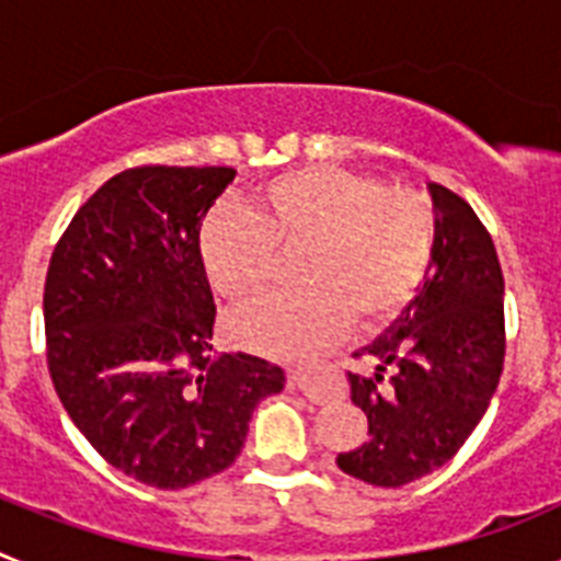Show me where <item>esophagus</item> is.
<instances>
[{
	"label": "esophagus",
	"instance_id": "34e87169",
	"mask_svg": "<svg viewBox=\"0 0 561 561\" xmlns=\"http://www.w3.org/2000/svg\"><path fill=\"white\" fill-rule=\"evenodd\" d=\"M289 379H291V385H295V388L306 396V399L317 401V404L331 396L329 381H325V370L317 368V365L314 368L289 370Z\"/></svg>",
	"mask_w": 561,
	"mask_h": 561
}]
</instances>
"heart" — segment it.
Segmentation results:
<instances>
[{
    "instance_id": "obj_1",
    "label": "heart",
    "mask_w": 561,
    "mask_h": 561,
    "mask_svg": "<svg viewBox=\"0 0 561 561\" xmlns=\"http://www.w3.org/2000/svg\"><path fill=\"white\" fill-rule=\"evenodd\" d=\"M433 238V207L413 187L309 165L264 182L247 210H213L199 255L213 289L230 304H252L275 280L280 252H304V289L230 320L238 345L300 356L334 340L351 317L359 329H374L401 314L424 284Z\"/></svg>"
}]
</instances>
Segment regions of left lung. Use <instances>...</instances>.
<instances>
[{"instance_id":"obj_1","label":"left lung","mask_w":561,"mask_h":561,"mask_svg":"<svg viewBox=\"0 0 561 561\" xmlns=\"http://www.w3.org/2000/svg\"><path fill=\"white\" fill-rule=\"evenodd\" d=\"M430 193L433 275L399 320L354 354L376 359V374H348L370 438L336 455V466L385 489L455 458L483 419L505 359L503 270L492 236L458 193L444 185Z\"/></svg>"}]
</instances>
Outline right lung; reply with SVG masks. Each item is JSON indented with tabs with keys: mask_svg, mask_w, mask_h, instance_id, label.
Masks as SVG:
<instances>
[{
	"mask_svg": "<svg viewBox=\"0 0 561 561\" xmlns=\"http://www.w3.org/2000/svg\"><path fill=\"white\" fill-rule=\"evenodd\" d=\"M232 180L225 165L121 171L78 207L47 266L53 388L103 460L157 489L225 472L257 401L286 381L261 356H207L216 304L199 232Z\"/></svg>",
	"mask_w": 561,
	"mask_h": 561,
	"instance_id": "add662e5",
	"label": "right lung"
}]
</instances>
